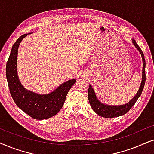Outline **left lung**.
<instances>
[{"label": "left lung", "instance_id": "1", "mask_svg": "<svg viewBox=\"0 0 154 154\" xmlns=\"http://www.w3.org/2000/svg\"><path fill=\"white\" fill-rule=\"evenodd\" d=\"M132 43L135 46V48L139 50L141 55L142 61H143V69H142V80L141 85H140L139 89L137 92V94L134 97L133 99H131L129 102L125 104L122 105H109L106 104H103L98 100L97 97L95 94L94 89L92 88L91 85H89L88 89V100L89 102L91 105V107L93 111L96 114L100 115L102 117L104 118H114L117 117V116L124 115L127 113L131 109V108L134 106L136 102H137L139 97L141 96L142 91H143V87H144L145 82H146V62L144 58V54L143 52L138 45L135 40L132 39Z\"/></svg>", "mask_w": 154, "mask_h": 154}]
</instances>
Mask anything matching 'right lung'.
Returning a JSON list of instances; mask_svg holds the SVG:
<instances>
[{"instance_id":"1","label":"right lung","mask_w":154,"mask_h":154,"mask_svg":"<svg viewBox=\"0 0 154 154\" xmlns=\"http://www.w3.org/2000/svg\"><path fill=\"white\" fill-rule=\"evenodd\" d=\"M20 36L13 44L6 64V78L15 104L35 119H45L57 114L63 107L69 89L76 79H69L47 94H37L25 88L17 75V59L19 45L28 35Z\"/></svg>"}]
</instances>
